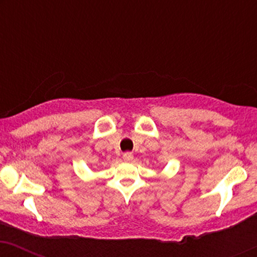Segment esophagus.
Wrapping results in <instances>:
<instances>
[{
    "label": "esophagus",
    "mask_w": 257,
    "mask_h": 257,
    "mask_svg": "<svg viewBox=\"0 0 257 257\" xmlns=\"http://www.w3.org/2000/svg\"><path fill=\"white\" fill-rule=\"evenodd\" d=\"M122 159L125 161H132L133 160V154L131 152H125L122 154Z\"/></svg>",
    "instance_id": "1"
}]
</instances>
